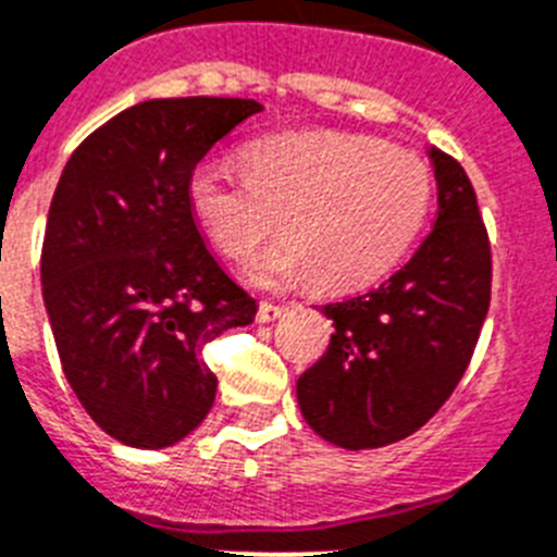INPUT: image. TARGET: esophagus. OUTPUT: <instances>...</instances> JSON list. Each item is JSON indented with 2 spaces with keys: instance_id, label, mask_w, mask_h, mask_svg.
<instances>
[{
  "instance_id": "34e87169",
  "label": "esophagus",
  "mask_w": 557,
  "mask_h": 557,
  "mask_svg": "<svg viewBox=\"0 0 557 557\" xmlns=\"http://www.w3.org/2000/svg\"><path fill=\"white\" fill-rule=\"evenodd\" d=\"M284 312H287V307H282V304L261 301L259 304V312H256V318H259V324H273L275 318H282Z\"/></svg>"
}]
</instances>
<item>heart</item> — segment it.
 I'll return each instance as SVG.
<instances>
[{
    "mask_svg": "<svg viewBox=\"0 0 557 557\" xmlns=\"http://www.w3.org/2000/svg\"><path fill=\"white\" fill-rule=\"evenodd\" d=\"M245 171L202 163L188 202L231 261H247L278 231L289 239L250 268L278 287L312 273L324 289L374 282L397 264L425 225L431 171L414 151L344 132L275 135L242 151Z\"/></svg>",
    "mask_w": 557,
    "mask_h": 557,
    "instance_id": "heart-1",
    "label": "heart"
}]
</instances>
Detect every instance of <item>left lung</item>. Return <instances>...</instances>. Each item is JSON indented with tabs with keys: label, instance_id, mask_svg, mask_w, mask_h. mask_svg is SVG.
<instances>
[{
	"label": "left lung",
	"instance_id": "left-lung-1",
	"mask_svg": "<svg viewBox=\"0 0 557 557\" xmlns=\"http://www.w3.org/2000/svg\"><path fill=\"white\" fill-rule=\"evenodd\" d=\"M434 231L372 293L326 304L332 341L298 377L307 425L337 448H383L425 425L454 394L491 307V242L454 157L428 149Z\"/></svg>",
	"mask_w": 557,
	"mask_h": 557
}]
</instances>
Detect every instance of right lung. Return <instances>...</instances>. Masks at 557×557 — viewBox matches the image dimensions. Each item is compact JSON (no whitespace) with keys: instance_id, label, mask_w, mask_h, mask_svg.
Instances as JSON below:
<instances>
[{"instance_id":"add662e5","label":"right lung","mask_w":557,"mask_h":557,"mask_svg":"<svg viewBox=\"0 0 557 557\" xmlns=\"http://www.w3.org/2000/svg\"><path fill=\"white\" fill-rule=\"evenodd\" d=\"M247 98H157L123 109L66 160L47 213L41 293L61 369L95 425L169 448L206 420L202 349L259 304L208 250L188 180L261 112Z\"/></svg>"}]
</instances>
